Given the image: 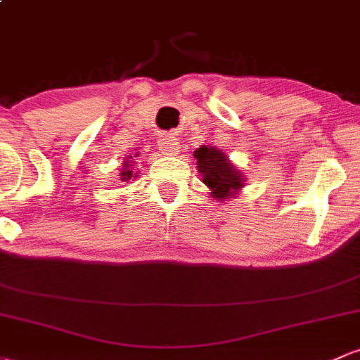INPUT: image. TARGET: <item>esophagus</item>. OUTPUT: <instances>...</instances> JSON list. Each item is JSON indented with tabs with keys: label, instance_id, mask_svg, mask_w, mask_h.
<instances>
[{
	"label": "esophagus",
	"instance_id": "esophagus-1",
	"mask_svg": "<svg viewBox=\"0 0 360 360\" xmlns=\"http://www.w3.org/2000/svg\"><path fill=\"white\" fill-rule=\"evenodd\" d=\"M159 150L165 155H175L180 153V143L175 135H168L159 142Z\"/></svg>",
	"mask_w": 360,
	"mask_h": 360
}]
</instances>
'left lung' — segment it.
<instances>
[{
    "label": "left lung",
    "instance_id": "left-lung-1",
    "mask_svg": "<svg viewBox=\"0 0 360 360\" xmlns=\"http://www.w3.org/2000/svg\"><path fill=\"white\" fill-rule=\"evenodd\" d=\"M194 158L202 184L210 188L211 198L224 202L240 194L246 179L224 150L214 146H201L194 150Z\"/></svg>",
    "mask_w": 360,
    "mask_h": 360
}]
</instances>
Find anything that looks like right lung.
I'll return each instance as SVG.
<instances>
[{"label": "right lung", "mask_w": 360, "mask_h": 360, "mask_svg": "<svg viewBox=\"0 0 360 360\" xmlns=\"http://www.w3.org/2000/svg\"><path fill=\"white\" fill-rule=\"evenodd\" d=\"M135 158H139V153L135 155H128V158H124V161L121 162V169H120L121 181H129V180L139 179V172H135Z\"/></svg>", "instance_id": "right-lung-1"}]
</instances>
